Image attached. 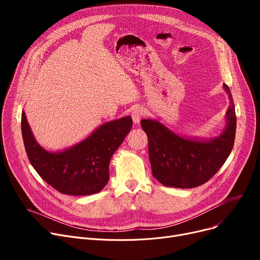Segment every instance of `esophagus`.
<instances>
[{"label": "esophagus", "mask_w": 260, "mask_h": 260, "mask_svg": "<svg viewBox=\"0 0 260 260\" xmlns=\"http://www.w3.org/2000/svg\"><path fill=\"white\" fill-rule=\"evenodd\" d=\"M131 116L134 120V122L136 123V124H138V123L140 122V120L142 119V117L144 116V109L142 107H135L132 113H131Z\"/></svg>", "instance_id": "obj_1"}]
</instances>
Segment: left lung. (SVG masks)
I'll use <instances>...</instances> for the list:
<instances>
[{
	"mask_svg": "<svg viewBox=\"0 0 260 260\" xmlns=\"http://www.w3.org/2000/svg\"><path fill=\"white\" fill-rule=\"evenodd\" d=\"M230 98L224 132L213 140L201 142L177 136L158 121L143 119L141 126L147 135L148 156L153 176L166 186L196 187L209 181L219 171L234 146L236 113L233 98Z\"/></svg>",
	"mask_w": 260,
	"mask_h": 260,
	"instance_id": "8db88e82",
	"label": "left lung"
}]
</instances>
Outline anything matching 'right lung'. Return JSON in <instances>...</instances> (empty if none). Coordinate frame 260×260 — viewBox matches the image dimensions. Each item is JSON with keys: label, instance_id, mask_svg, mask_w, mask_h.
<instances>
[{"label": "right lung", "instance_id": "1", "mask_svg": "<svg viewBox=\"0 0 260 260\" xmlns=\"http://www.w3.org/2000/svg\"><path fill=\"white\" fill-rule=\"evenodd\" d=\"M133 126L132 118L107 122L88 138L62 153H49L35 140L25 113L21 127L25 151L42 179L65 195L99 193L109 179V161Z\"/></svg>", "mask_w": 260, "mask_h": 260}]
</instances>
